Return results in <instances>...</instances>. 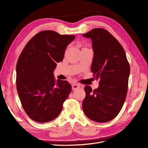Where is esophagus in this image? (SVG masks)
<instances>
[{"instance_id": "1", "label": "esophagus", "mask_w": 148, "mask_h": 148, "mask_svg": "<svg viewBox=\"0 0 148 148\" xmlns=\"http://www.w3.org/2000/svg\"><path fill=\"white\" fill-rule=\"evenodd\" d=\"M80 87V85H79V84H73V85H72V88L73 90H76L77 88H79Z\"/></svg>"}]
</instances>
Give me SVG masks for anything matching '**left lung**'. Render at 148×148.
<instances>
[{
	"mask_svg": "<svg viewBox=\"0 0 148 148\" xmlns=\"http://www.w3.org/2000/svg\"><path fill=\"white\" fill-rule=\"evenodd\" d=\"M90 38L94 50L91 71L99 80V87L92 90L85 86L86 96L83 110L86 116L97 123H106L117 116L128 92L130 64L122 45L103 28H95L83 34Z\"/></svg>",
	"mask_w": 148,
	"mask_h": 148,
	"instance_id": "8db88e82",
	"label": "left lung"
}]
</instances>
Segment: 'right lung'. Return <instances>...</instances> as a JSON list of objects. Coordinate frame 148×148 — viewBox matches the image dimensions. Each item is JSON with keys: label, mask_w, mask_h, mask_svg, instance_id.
Wrapping results in <instances>:
<instances>
[{"label": "right lung", "mask_w": 148, "mask_h": 148, "mask_svg": "<svg viewBox=\"0 0 148 148\" xmlns=\"http://www.w3.org/2000/svg\"><path fill=\"white\" fill-rule=\"evenodd\" d=\"M74 38V35L42 31L32 38L20 54L16 66L17 92L24 111L36 122L56 119L70 94L71 84L56 80L53 72Z\"/></svg>", "instance_id": "obj_1"}]
</instances>
